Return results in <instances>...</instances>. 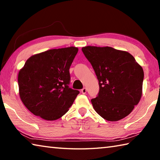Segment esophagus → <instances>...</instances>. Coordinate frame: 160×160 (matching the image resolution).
<instances>
[{"label":"esophagus","instance_id":"1","mask_svg":"<svg viewBox=\"0 0 160 160\" xmlns=\"http://www.w3.org/2000/svg\"><path fill=\"white\" fill-rule=\"evenodd\" d=\"M81 92H82V94H86V92H87V89L85 88H84L83 89H82V90H81Z\"/></svg>","mask_w":160,"mask_h":160}]
</instances>
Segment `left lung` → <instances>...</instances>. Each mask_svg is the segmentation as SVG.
Wrapping results in <instances>:
<instances>
[{"label": "left lung", "instance_id": "left-lung-1", "mask_svg": "<svg viewBox=\"0 0 160 160\" xmlns=\"http://www.w3.org/2000/svg\"><path fill=\"white\" fill-rule=\"evenodd\" d=\"M82 51L99 81L98 95L91 99L94 109L109 121L125 118L141 98L142 68L127 51L91 46Z\"/></svg>", "mask_w": 160, "mask_h": 160}]
</instances>
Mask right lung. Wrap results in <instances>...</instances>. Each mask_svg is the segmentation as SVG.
Wrapping results in <instances>:
<instances>
[{
    "label": "right lung",
    "mask_w": 160,
    "mask_h": 160,
    "mask_svg": "<svg viewBox=\"0 0 160 160\" xmlns=\"http://www.w3.org/2000/svg\"><path fill=\"white\" fill-rule=\"evenodd\" d=\"M78 48L50 49L27 60L18 73L19 94L34 115L47 121L63 116L80 92L69 88V69Z\"/></svg>",
    "instance_id": "obj_1"
}]
</instances>
